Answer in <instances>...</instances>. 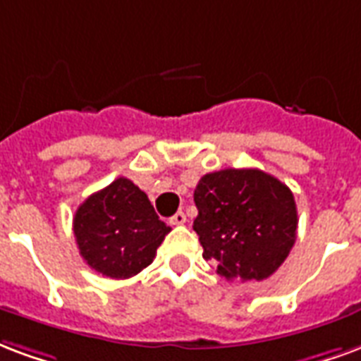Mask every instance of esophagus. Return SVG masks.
I'll return each instance as SVG.
<instances>
[{"label": "esophagus", "instance_id": "34e87169", "mask_svg": "<svg viewBox=\"0 0 361 361\" xmlns=\"http://www.w3.org/2000/svg\"><path fill=\"white\" fill-rule=\"evenodd\" d=\"M185 221H188V218H185L183 212H178V214H173L172 218H170V224H172V226H183Z\"/></svg>", "mask_w": 361, "mask_h": 361}]
</instances>
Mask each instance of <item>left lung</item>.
<instances>
[{
	"mask_svg": "<svg viewBox=\"0 0 361 361\" xmlns=\"http://www.w3.org/2000/svg\"><path fill=\"white\" fill-rule=\"evenodd\" d=\"M193 199L202 258L228 281L268 279L289 256L298 226L295 197L274 176L226 168L202 176Z\"/></svg>",
	"mask_w": 361,
	"mask_h": 361,
	"instance_id": "8db88e82",
	"label": "left lung"
}]
</instances>
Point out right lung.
<instances>
[{"label": "right lung", "instance_id": "right-lung-1", "mask_svg": "<svg viewBox=\"0 0 361 361\" xmlns=\"http://www.w3.org/2000/svg\"><path fill=\"white\" fill-rule=\"evenodd\" d=\"M72 228L87 266L111 279L140 274L170 233L147 195L128 178L90 195L76 210Z\"/></svg>", "mask_w": 361, "mask_h": 361}]
</instances>
